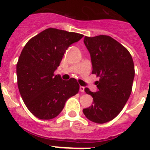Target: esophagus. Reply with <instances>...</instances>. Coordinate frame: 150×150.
<instances>
[{
    "label": "esophagus",
    "mask_w": 150,
    "mask_h": 150,
    "mask_svg": "<svg viewBox=\"0 0 150 150\" xmlns=\"http://www.w3.org/2000/svg\"><path fill=\"white\" fill-rule=\"evenodd\" d=\"M79 91H81V92H84L85 91V88L83 86H79Z\"/></svg>",
    "instance_id": "1"
}]
</instances>
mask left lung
I'll return each mask as SVG.
<instances>
[{
  "label": "left lung",
  "mask_w": 150,
  "mask_h": 150,
  "mask_svg": "<svg viewBox=\"0 0 150 150\" xmlns=\"http://www.w3.org/2000/svg\"><path fill=\"white\" fill-rule=\"evenodd\" d=\"M84 43L91 56L92 74L100 79L96 92L85 88L93 102L83 112L90 121L103 124L116 117L129 98L134 78V62L128 50L109 36L85 37Z\"/></svg>",
  "instance_id": "left-lung-1"
}]
</instances>
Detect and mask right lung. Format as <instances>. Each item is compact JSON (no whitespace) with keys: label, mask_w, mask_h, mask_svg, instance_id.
Masks as SVG:
<instances>
[{"label":"right lung","mask_w":150,"mask_h":150,"mask_svg":"<svg viewBox=\"0 0 150 150\" xmlns=\"http://www.w3.org/2000/svg\"><path fill=\"white\" fill-rule=\"evenodd\" d=\"M83 34L47 28L29 40L16 64L18 87L31 113L40 120H52L63 110L66 100L78 93L79 85L65 81L54 72L67 49Z\"/></svg>","instance_id":"right-lung-1"}]
</instances>
